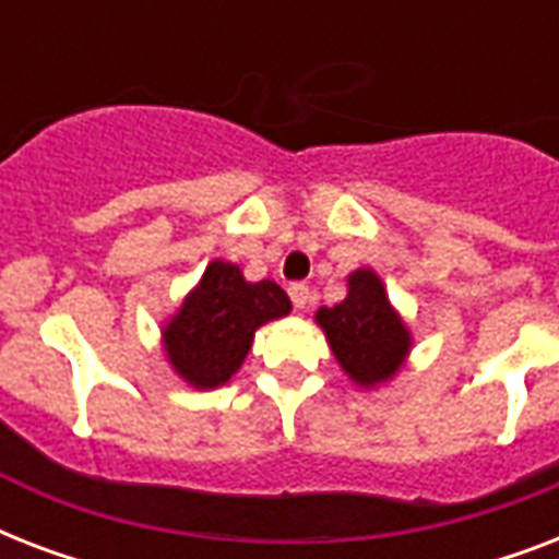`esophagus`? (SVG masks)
I'll use <instances>...</instances> for the list:
<instances>
[{
  "label": "esophagus",
  "mask_w": 559,
  "mask_h": 559,
  "mask_svg": "<svg viewBox=\"0 0 559 559\" xmlns=\"http://www.w3.org/2000/svg\"><path fill=\"white\" fill-rule=\"evenodd\" d=\"M289 298H293L296 310H305V307L310 305V287H307V284H293V287H289Z\"/></svg>",
  "instance_id": "1"
}]
</instances>
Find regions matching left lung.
Instances as JSON below:
<instances>
[{
	"instance_id": "obj_1",
	"label": "left lung",
	"mask_w": 559,
	"mask_h": 559,
	"mask_svg": "<svg viewBox=\"0 0 559 559\" xmlns=\"http://www.w3.org/2000/svg\"><path fill=\"white\" fill-rule=\"evenodd\" d=\"M316 324L324 331L342 371L359 389H377L394 380L415 345L412 331L371 266L350 272L348 296L340 305L319 307Z\"/></svg>"
}]
</instances>
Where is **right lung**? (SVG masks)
I'll return each instance as SVG.
<instances>
[{
    "label": "right lung",
    "instance_id": "add662e5",
    "mask_svg": "<svg viewBox=\"0 0 559 559\" xmlns=\"http://www.w3.org/2000/svg\"><path fill=\"white\" fill-rule=\"evenodd\" d=\"M289 310L287 293L275 281H246L237 263L214 258L177 313L162 324V348L191 389H219L240 371L254 331Z\"/></svg>",
    "mask_w": 559,
    "mask_h": 559
}]
</instances>
